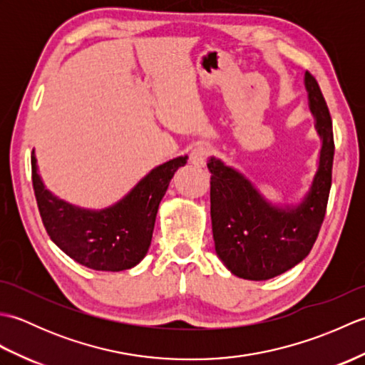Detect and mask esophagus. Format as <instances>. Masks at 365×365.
I'll return each instance as SVG.
<instances>
[{
  "label": "esophagus",
  "instance_id": "34e87169",
  "mask_svg": "<svg viewBox=\"0 0 365 365\" xmlns=\"http://www.w3.org/2000/svg\"><path fill=\"white\" fill-rule=\"evenodd\" d=\"M208 155H210V150H208V147L207 145H196L195 149L191 150V153H190V161H191V165H195V166H197V168H202V166H205V163H207V158H208Z\"/></svg>",
  "mask_w": 365,
  "mask_h": 365
}]
</instances>
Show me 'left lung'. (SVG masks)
<instances>
[{
  "instance_id": "obj_1",
  "label": "left lung",
  "mask_w": 365,
  "mask_h": 365,
  "mask_svg": "<svg viewBox=\"0 0 365 365\" xmlns=\"http://www.w3.org/2000/svg\"><path fill=\"white\" fill-rule=\"evenodd\" d=\"M304 86L315 130L322 139L319 169L298 205L268 202L247 178L218 158H208L215 251L232 274L267 281L307 257L327 213L334 136L319 83L306 72Z\"/></svg>"
}]
</instances>
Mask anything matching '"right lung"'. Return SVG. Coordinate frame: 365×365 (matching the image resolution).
<instances>
[{
    "label": "right lung",
    "instance_id": "1",
    "mask_svg": "<svg viewBox=\"0 0 365 365\" xmlns=\"http://www.w3.org/2000/svg\"><path fill=\"white\" fill-rule=\"evenodd\" d=\"M188 157L153 168L119 202L88 210L53 196L37 173L31 155L33 187L46 234L68 257L97 271H122L141 262L152 242L158 205L175 170Z\"/></svg>",
    "mask_w": 365,
    "mask_h": 365
}]
</instances>
